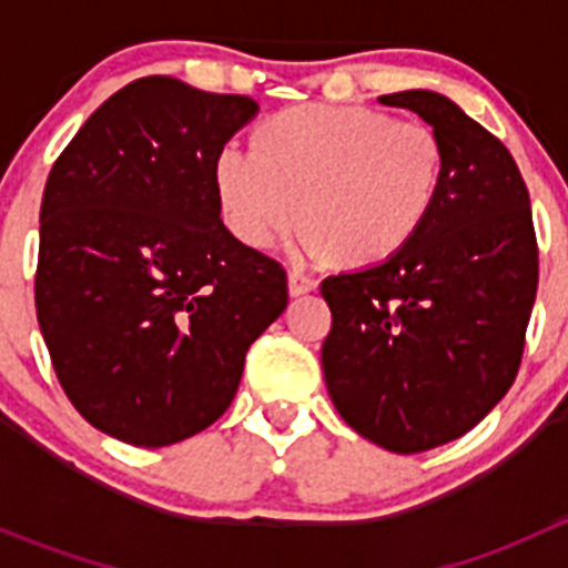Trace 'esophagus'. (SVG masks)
Returning <instances> with one entry per match:
<instances>
[{
    "instance_id": "obj_1",
    "label": "esophagus",
    "mask_w": 568,
    "mask_h": 568,
    "mask_svg": "<svg viewBox=\"0 0 568 568\" xmlns=\"http://www.w3.org/2000/svg\"><path fill=\"white\" fill-rule=\"evenodd\" d=\"M318 288V280L313 274L300 272V268H291L288 272V291L291 296H302V294H311V291Z\"/></svg>"
}]
</instances>
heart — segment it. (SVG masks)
<instances>
[{
  "instance_id": "heart-1",
  "label": "heart",
  "mask_w": 568,
  "mask_h": 568,
  "mask_svg": "<svg viewBox=\"0 0 568 568\" xmlns=\"http://www.w3.org/2000/svg\"><path fill=\"white\" fill-rule=\"evenodd\" d=\"M445 178L437 131L365 106L307 104L255 131V153L225 145L214 189L233 236L263 250L296 222L300 250L346 266L393 257L432 216Z\"/></svg>"
}]
</instances>
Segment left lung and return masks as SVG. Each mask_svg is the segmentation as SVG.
Instances as JSON below:
<instances>
[{"instance_id": "obj_1", "label": "left lung", "mask_w": 568, "mask_h": 568, "mask_svg": "<svg viewBox=\"0 0 568 568\" xmlns=\"http://www.w3.org/2000/svg\"><path fill=\"white\" fill-rule=\"evenodd\" d=\"M379 101L437 131L443 189L404 250L321 283L332 311L321 365L359 437L423 454L478 426L517 379L538 247L528 186L495 134L432 90Z\"/></svg>"}]
</instances>
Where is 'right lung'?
Segmentation results:
<instances>
[{"label":"right lung","mask_w":568,"mask_h":568,"mask_svg":"<svg viewBox=\"0 0 568 568\" xmlns=\"http://www.w3.org/2000/svg\"><path fill=\"white\" fill-rule=\"evenodd\" d=\"M247 95L145 77L106 99L51 168L36 307L79 415L136 448L209 428L247 348L288 305L285 268L220 220L216 153Z\"/></svg>","instance_id":"1"}]
</instances>
